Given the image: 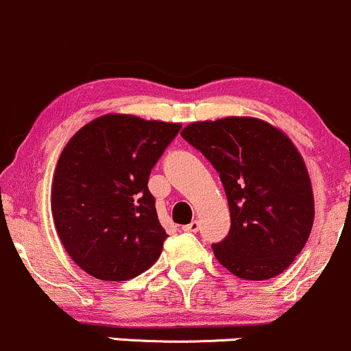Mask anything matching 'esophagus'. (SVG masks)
Here are the masks:
<instances>
[{
  "label": "esophagus",
  "mask_w": 351,
  "mask_h": 351,
  "mask_svg": "<svg viewBox=\"0 0 351 351\" xmlns=\"http://www.w3.org/2000/svg\"><path fill=\"white\" fill-rule=\"evenodd\" d=\"M200 229V222L198 221H192L190 224L183 226V231H189V232H197Z\"/></svg>",
  "instance_id": "obj_1"
}]
</instances>
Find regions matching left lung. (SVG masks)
Returning <instances> with one entry per match:
<instances>
[{"instance_id": "8db88e82", "label": "left lung", "mask_w": 351, "mask_h": 351, "mask_svg": "<svg viewBox=\"0 0 351 351\" xmlns=\"http://www.w3.org/2000/svg\"><path fill=\"white\" fill-rule=\"evenodd\" d=\"M182 137L210 161L228 197L231 231L212 244L219 263L244 280L280 275L314 222L309 173L292 141L253 117L193 122Z\"/></svg>"}]
</instances>
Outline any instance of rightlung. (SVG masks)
<instances>
[{
	"label": "right lung",
	"mask_w": 351,
	"mask_h": 351,
	"mask_svg": "<svg viewBox=\"0 0 351 351\" xmlns=\"http://www.w3.org/2000/svg\"><path fill=\"white\" fill-rule=\"evenodd\" d=\"M180 123L108 113L77 130L59 156L52 219L74 263L98 280L146 271L168 238L147 189Z\"/></svg>",
	"instance_id": "obj_1"
}]
</instances>
